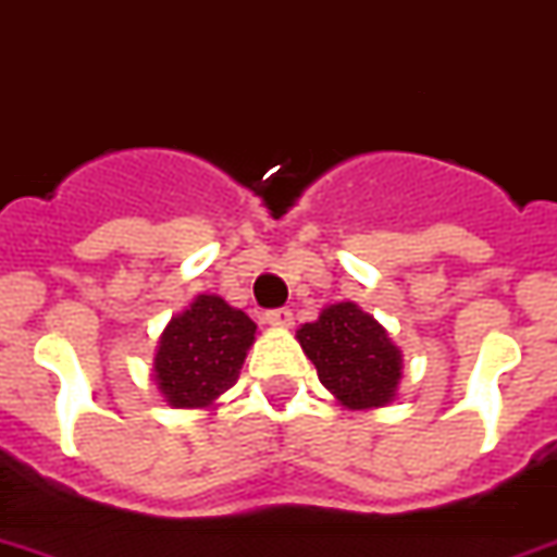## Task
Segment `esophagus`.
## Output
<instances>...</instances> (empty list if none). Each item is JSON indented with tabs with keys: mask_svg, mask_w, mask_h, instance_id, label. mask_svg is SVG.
<instances>
[{
	"mask_svg": "<svg viewBox=\"0 0 557 557\" xmlns=\"http://www.w3.org/2000/svg\"><path fill=\"white\" fill-rule=\"evenodd\" d=\"M265 323L269 325H280V329H288L294 323L292 309H271L265 311Z\"/></svg>",
	"mask_w": 557,
	"mask_h": 557,
	"instance_id": "obj_1",
	"label": "esophagus"
}]
</instances>
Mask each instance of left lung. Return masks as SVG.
<instances>
[{"label": "left lung", "mask_w": 557, "mask_h": 557, "mask_svg": "<svg viewBox=\"0 0 557 557\" xmlns=\"http://www.w3.org/2000/svg\"><path fill=\"white\" fill-rule=\"evenodd\" d=\"M297 341L318 377L346 409L388 406L404 377V355L372 314L357 302H334L314 323L297 329Z\"/></svg>", "instance_id": "obj_1"}]
</instances>
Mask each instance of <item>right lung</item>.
<instances>
[{
	"instance_id": "add662e5",
	"label": "right lung",
	"mask_w": 557,
	"mask_h": 557,
	"mask_svg": "<svg viewBox=\"0 0 557 557\" xmlns=\"http://www.w3.org/2000/svg\"><path fill=\"white\" fill-rule=\"evenodd\" d=\"M257 334L246 311L232 309L216 294H197L191 306L171 318L153 355V381L174 409L214 406L237 383Z\"/></svg>"
}]
</instances>
